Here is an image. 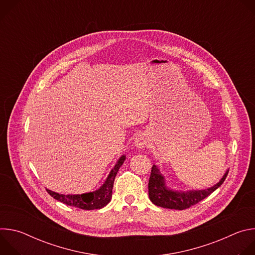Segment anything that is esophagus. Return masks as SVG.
<instances>
[{"mask_svg": "<svg viewBox=\"0 0 255 255\" xmlns=\"http://www.w3.org/2000/svg\"><path fill=\"white\" fill-rule=\"evenodd\" d=\"M134 144L136 145V147L139 148V149H142V148H145L147 146L148 144V139L147 137L143 135V134H140L138 136H136L135 140H134Z\"/></svg>", "mask_w": 255, "mask_h": 255, "instance_id": "esophagus-1", "label": "esophagus"}]
</instances>
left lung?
<instances>
[{
  "label": "left lung",
  "instance_id": "obj_1",
  "mask_svg": "<svg viewBox=\"0 0 255 255\" xmlns=\"http://www.w3.org/2000/svg\"><path fill=\"white\" fill-rule=\"evenodd\" d=\"M228 171L225 173V175L222 177L219 183L210 189L203 191H192L188 193H177L167 190L165 188L163 176L160 174L158 168L153 165L148 181L149 199L153 204L162 208L185 210L198 204L199 202L210 196L214 191H216L224 183Z\"/></svg>",
  "mask_w": 255,
  "mask_h": 255
}]
</instances>
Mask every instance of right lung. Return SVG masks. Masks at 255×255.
<instances>
[{"label": "right lung", "mask_w": 255, "mask_h": 255, "mask_svg": "<svg viewBox=\"0 0 255 255\" xmlns=\"http://www.w3.org/2000/svg\"><path fill=\"white\" fill-rule=\"evenodd\" d=\"M124 160H125V156H122L118 160L114 168L111 170L110 174H109L106 183L102 186L101 189H99L96 192L83 194V195H62V194L51 192L50 190H46V191L52 198L68 206L80 208L83 210L101 209L111 201L115 176L119 168L123 164Z\"/></svg>", "instance_id": "obj_1"}]
</instances>
